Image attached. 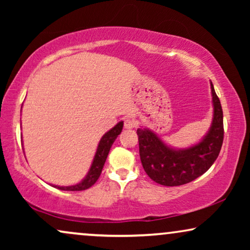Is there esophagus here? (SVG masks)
I'll list each match as a JSON object with an SVG mask.
<instances>
[{"instance_id":"1","label":"esophagus","mask_w":250,"mask_h":250,"mask_svg":"<svg viewBox=\"0 0 250 250\" xmlns=\"http://www.w3.org/2000/svg\"><path fill=\"white\" fill-rule=\"evenodd\" d=\"M136 125V123L134 119H131V118H126L124 121V127L127 128V129H131V128H134Z\"/></svg>"}]
</instances>
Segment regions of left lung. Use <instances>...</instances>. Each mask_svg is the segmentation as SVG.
Returning <instances> with one entry per match:
<instances>
[{"label":"left lung","instance_id":"left-lung-1","mask_svg":"<svg viewBox=\"0 0 250 250\" xmlns=\"http://www.w3.org/2000/svg\"><path fill=\"white\" fill-rule=\"evenodd\" d=\"M213 121L209 131L199 143L186 149L166 146L148 128H138L140 158L146 173L156 183L166 187L182 186L206 173L221 151L224 138L223 111L210 82Z\"/></svg>","mask_w":250,"mask_h":250}]
</instances>
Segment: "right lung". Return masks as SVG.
<instances>
[{
	"label": "right lung",
	"mask_w": 250,
	"mask_h": 250,
	"mask_svg": "<svg viewBox=\"0 0 250 250\" xmlns=\"http://www.w3.org/2000/svg\"><path fill=\"white\" fill-rule=\"evenodd\" d=\"M123 125H124V123L119 122L117 125L114 126L110 131H108L104 136H102L100 142H99L98 145L97 152H95V156L93 158V162H92L90 170H88L87 175L85 176L80 183L75 184V186H69V187H59V186H53V187L64 191H82V190H86L88 188L93 186V184L98 181L99 176H100L102 168H104V165L105 163V159H107L108 153L110 151L112 143L115 142V140L117 139V136L121 134Z\"/></svg>",
	"instance_id": "right-lung-1"
}]
</instances>
